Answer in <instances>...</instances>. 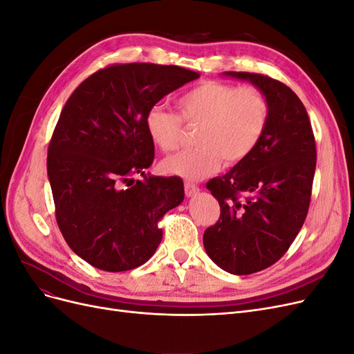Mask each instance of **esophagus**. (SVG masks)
Instances as JSON below:
<instances>
[{
  "mask_svg": "<svg viewBox=\"0 0 354 354\" xmlns=\"http://www.w3.org/2000/svg\"><path fill=\"white\" fill-rule=\"evenodd\" d=\"M185 190H186V196H194L199 192V187L195 186L194 183H189V181H187V183H185Z\"/></svg>",
  "mask_w": 354,
  "mask_h": 354,
  "instance_id": "34e87169",
  "label": "esophagus"
}]
</instances>
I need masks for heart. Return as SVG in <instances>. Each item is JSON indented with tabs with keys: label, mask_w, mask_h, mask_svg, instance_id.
Returning <instances> with one entry per match:
<instances>
[{
	"label": "heart",
	"mask_w": 354,
	"mask_h": 354,
	"mask_svg": "<svg viewBox=\"0 0 354 354\" xmlns=\"http://www.w3.org/2000/svg\"><path fill=\"white\" fill-rule=\"evenodd\" d=\"M178 115L155 106L145 125L153 145L171 152L181 143L183 125H198L195 147L167 158L162 169L186 180H199L217 171L221 159L234 165L259 146L270 120V103L255 87H236L217 81H203L181 93Z\"/></svg>",
	"instance_id": "1"
}]
</instances>
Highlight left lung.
<instances>
[{
    "instance_id": "1",
    "label": "left lung",
    "mask_w": 354,
    "mask_h": 354,
    "mask_svg": "<svg viewBox=\"0 0 354 354\" xmlns=\"http://www.w3.org/2000/svg\"><path fill=\"white\" fill-rule=\"evenodd\" d=\"M224 75L261 90L270 103V120L255 151L207 183L221 212L203 233V246L220 269L251 274L279 260L303 227L316 143L304 104L285 84L261 73Z\"/></svg>"
}]
</instances>
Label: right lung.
Segmentation results:
<instances>
[{
    "mask_svg": "<svg viewBox=\"0 0 354 354\" xmlns=\"http://www.w3.org/2000/svg\"><path fill=\"white\" fill-rule=\"evenodd\" d=\"M196 78L173 65H112L82 81L63 108L47 156L56 220L71 250L95 269L145 264L162 239L159 220L183 202L180 178L145 174L155 158L145 120ZM136 174L144 180L134 182Z\"/></svg>",
    "mask_w": 354,
    "mask_h": 354,
    "instance_id": "1",
    "label": "right lung"
}]
</instances>
